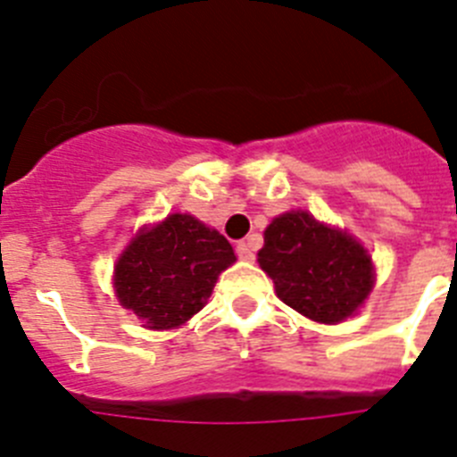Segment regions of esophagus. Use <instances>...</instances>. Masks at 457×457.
<instances>
[{
    "instance_id": "obj_1",
    "label": "esophagus",
    "mask_w": 457,
    "mask_h": 457,
    "mask_svg": "<svg viewBox=\"0 0 457 457\" xmlns=\"http://www.w3.org/2000/svg\"><path fill=\"white\" fill-rule=\"evenodd\" d=\"M236 252H237V256L242 258V261H253V249L249 247V242H237L236 245Z\"/></svg>"
}]
</instances>
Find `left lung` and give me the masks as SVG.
<instances>
[{
  "mask_svg": "<svg viewBox=\"0 0 457 457\" xmlns=\"http://www.w3.org/2000/svg\"><path fill=\"white\" fill-rule=\"evenodd\" d=\"M258 263L272 277L278 300L325 325L353 316L373 288L366 249L302 210L272 220Z\"/></svg>",
  "mask_w": 457,
  "mask_h": 457,
  "instance_id": "obj_1",
  "label": "left lung"
}]
</instances>
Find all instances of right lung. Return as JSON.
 I'll list each match as a JSON object with an SVG mask.
<instances>
[{
    "label": "right lung",
    "instance_id": "obj_1",
    "mask_svg": "<svg viewBox=\"0 0 457 457\" xmlns=\"http://www.w3.org/2000/svg\"><path fill=\"white\" fill-rule=\"evenodd\" d=\"M236 263L231 242L192 215H169L132 240L114 268L119 302L144 327L171 329L199 313L221 270Z\"/></svg>",
    "mask_w": 457,
    "mask_h": 457
}]
</instances>
